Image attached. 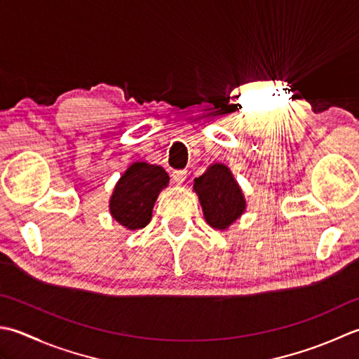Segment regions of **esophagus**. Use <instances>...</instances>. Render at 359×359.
<instances>
[{"instance_id": "1", "label": "esophagus", "mask_w": 359, "mask_h": 359, "mask_svg": "<svg viewBox=\"0 0 359 359\" xmlns=\"http://www.w3.org/2000/svg\"><path fill=\"white\" fill-rule=\"evenodd\" d=\"M172 180H173L175 184L181 186L182 182L186 181V172H182V170H175V172L172 173Z\"/></svg>"}]
</instances>
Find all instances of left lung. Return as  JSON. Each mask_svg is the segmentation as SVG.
Returning <instances> with one entry per match:
<instances>
[{
    "label": "left lung",
    "instance_id": "1",
    "mask_svg": "<svg viewBox=\"0 0 359 359\" xmlns=\"http://www.w3.org/2000/svg\"><path fill=\"white\" fill-rule=\"evenodd\" d=\"M194 192L198 195L204 220L214 229H229L246 210L243 190L226 164H210L200 178H195Z\"/></svg>",
    "mask_w": 359,
    "mask_h": 359
}]
</instances>
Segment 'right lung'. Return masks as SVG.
<instances>
[{
  "label": "right lung",
  "instance_id": "1",
  "mask_svg": "<svg viewBox=\"0 0 359 359\" xmlns=\"http://www.w3.org/2000/svg\"><path fill=\"white\" fill-rule=\"evenodd\" d=\"M169 175L161 165L137 161L128 165L109 196V214L128 231L142 229L151 220L161 190L169 186Z\"/></svg>",
  "mask_w": 359,
  "mask_h": 359
}]
</instances>
